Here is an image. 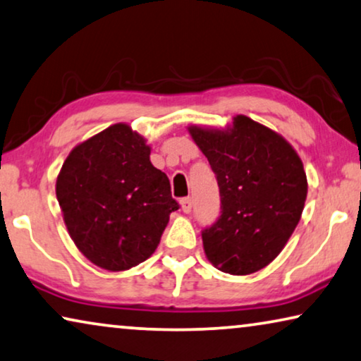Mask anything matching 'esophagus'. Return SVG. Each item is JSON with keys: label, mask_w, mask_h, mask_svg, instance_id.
Returning a JSON list of instances; mask_svg holds the SVG:
<instances>
[{"label": "esophagus", "mask_w": 361, "mask_h": 361, "mask_svg": "<svg viewBox=\"0 0 361 361\" xmlns=\"http://www.w3.org/2000/svg\"><path fill=\"white\" fill-rule=\"evenodd\" d=\"M180 204H181L183 212H186V214L191 212V209H192V199L191 197H183Z\"/></svg>", "instance_id": "esophagus-1"}]
</instances>
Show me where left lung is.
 Segmentation results:
<instances>
[{
  "label": "left lung",
  "mask_w": 361,
  "mask_h": 361,
  "mask_svg": "<svg viewBox=\"0 0 361 361\" xmlns=\"http://www.w3.org/2000/svg\"><path fill=\"white\" fill-rule=\"evenodd\" d=\"M220 192L219 219L202 230L207 259L246 276L279 256L297 227L308 183L293 147L272 129L238 115L220 129L191 126Z\"/></svg>",
  "instance_id": "1"
}]
</instances>
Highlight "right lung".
Segmentation results:
<instances>
[{"mask_svg":"<svg viewBox=\"0 0 361 361\" xmlns=\"http://www.w3.org/2000/svg\"><path fill=\"white\" fill-rule=\"evenodd\" d=\"M149 155L146 139L118 123L74 147L58 175L56 197L69 235L106 271L146 261L180 207L169 176Z\"/></svg>","mask_w":361,"mask_h":361,"instance_id":"obj_1","label":"right lung"}]
</instances>
